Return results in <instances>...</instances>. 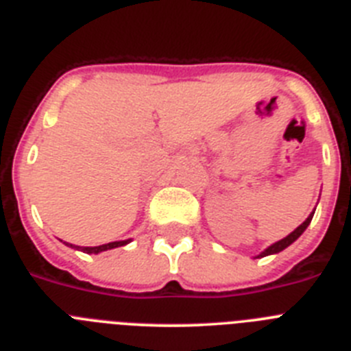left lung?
<instances>
[{
    "label": "left lung",
    "mask_w": 351,
    "mask_h": 351,
    "mask_svg": "<svg viewBox=\"0 0 351 351\" xmlns=\"http://www.w3.org/2000/svg\"><path fill=\"white\" fill-rule=\"evenodd\" d=\"M313 214H315V213L309 214L308 218H306V221H304L302 225L297 226L295 230L291 232V234H288L285 239H281V241L274 243V244H272V246H269L265 251H262V253H260V255L256 256V258H262V256H267V255H274V253H280V251H283L285 247L290 246V244L293 243V241H297V239H299L300 235H302V232L306 230V228H308V225H309V223H311V219H313Z\"/></svg>",
    "instance_id": "obj_1"
}]
</instances>
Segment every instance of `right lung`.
I'll use <instances>...</instances> for the list:
<instances>
[{
	"instance_id": "right-lung-1",
	"label": "right lung",
	"mask_w": 351,
	"mask_h": 351,
	"mask_svg": "<svg viewBox=\"0 0 351 351\" xmlns=\"http://www.w3.org/2000/svg\"><path fill=\"white\" fill-rule=\"evenodd\" d=\"M130 243V239L128 241H114V243H107V244H101V246H93V247H80V246H73V244H68L66 246L70 247H75V250H80L84 251V253H95V255H98V253H101V251H107V250H114V247H119V246H125V244Z\"/></svg>"
}]
</instances>
